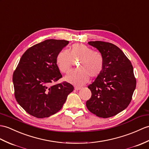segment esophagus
<instances>
[{"instance_id": "1", "label": "esophagus", "mask_w": 149, "mask_h": 149, "mask_svg": "<svg viewBox=\"0 0 149 149\" xmlns=\"http://www.w3.org/2000/svg\"><path fill=\"white\" fill-rule=\"evenodd\" d=\"M74 89H75V90H79V89H81V87H79V86H75Z\"/></svg>"}]
</instances>
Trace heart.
Masks as SVG:
<instances>
[{"mask_svg": "<svg viewBox=\"0 0 149 149\" xmlns=\"http://www.w3.org/2000/svg\"><path fill=\"white\" fill-rule=\"evenodd\" d=\"M74 60H79L77 70L72 71L65 79L75 85H82L88 82L89 76L95 78L101 74L104 65V58L101 53L94 51L82 43L72 45L68 51L61 50L56 58V65L61 72L68 73L71 70Z\"/></svg>", "mask_w": 149, "mask_h": 149, "instance_id": "heart-1", "label": "heart"}]
</instances>
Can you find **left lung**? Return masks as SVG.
Wrapping results in <instances>:
<instances>
[{"label": "left lung", "instance_id": "left-lung-1", "mask_svg": "<svg viewBox=\"0 0 149 149\" xmlns=\"http://www.w3.org/2000/svg\"><path fill=\"white\" fill-rule=\"evenodd\" d=\"M103 55V70L88 86L91 97L86 107L91 113L108 118L122 112L130 103L136 81L131 61L119 48L112 43L90 41Z\"/></svg>", "mask_w": 149, "mask_h": 149}]
</instances>
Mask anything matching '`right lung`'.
Masks as SVG:
<instances>
[{
    "mask_svg": "<svg viewBox=\"0 0 149 149\" xmlns=\"http://www.w3.org/2000/svg\"><path fill=\"white\" fill-rule=\"evenodd\" d=\"M68 40L47 39L29 48L13 75L15 96L19 105L37 118L48 117L60 110L74 86L62 77L56 65L58 53Z\"/></svg>",
    "mask_w": 149,
    "mask_h": 149,
    "instance_id": "obj_1",
    "label": "right lung"
}]
</instances>
